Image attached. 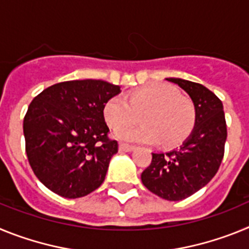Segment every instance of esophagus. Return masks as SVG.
<instances>
[{
    "label": "esophagus",
    "instance_id": "34e87169",
    "mask_svg": "<svg viewBox=\"0 0 249 249\" xmlns=\"http://www.w3.org/2000/svg\"><path fill=\"white\" fill-rule=\"evenodd\" d=\"M120 149L123 152H131L135 149V146H132V144H128V143H123V142H121L120 143Z\"/></svg>",
    "mask_w": 249,
    "mask_h": 249
}]
</instances>
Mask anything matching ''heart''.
<instances>
[{
    "mask_svg": "<svg viewBox=\"0 0 249 249\" xmlns=\"http://www.w3.org/2000/svg\"><path fill=\"white\" fill-rule=\"evenodd\" d=\"M106 122L112 128L135 123L141 116V126L118 129L116 136L132 142L152 143L157 140L164 146H176L186 140L196 123V108L188 97L179 96L176 87L166 83L135 89L127 96L112 97L103 108Z\"/></svg>",
    "mask_w": 249,
    "mask_h": 249,
    "instance_id": "b5f03b06",
    "label": "heart"
}]
</instances>
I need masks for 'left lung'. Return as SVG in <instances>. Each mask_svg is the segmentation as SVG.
<instances>
[{
    "label": "left lung",
    "instance_id": "8db88e82",
    "mask_svg": "<svg viewBox=\"0 0 249 249\" xmlns=\"http://www.w3.org/2000/svg\"><path fill=\"white\" fill-rule=\"evenodd\" d=\"M190 94L196 108L192 135L179 148L152 153L141 179L147 190L167 201H181L214 177L224 156L227 124L222 101L203 85L167 78Z\"/></svg>",
    "mask_w": 249,
    "mask_h": 249
}]
</instances>
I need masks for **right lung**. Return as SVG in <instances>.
<instances>
[{"label":"right lung","mask_w":249,"mask_h":249,"mask_svg":"<svg viewBox=\"0 0 249 249\" xmlns=\"http://www.w3.org/2000/svg\"><path fill=\"white\" fill-rule=\"evenodd\" d=\"M120 92V86L106 81H66L32 100L23 118L26 155L48 190L80 198L103 183L109 160L118 152L103 108Z\"/></svg>","instance_id":"right-lung-1"}]
</instances>
